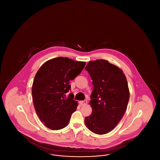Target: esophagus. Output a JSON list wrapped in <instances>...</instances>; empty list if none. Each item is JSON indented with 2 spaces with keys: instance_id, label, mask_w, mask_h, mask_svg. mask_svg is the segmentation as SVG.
<instances>
[{
  "instance_id": "1",
  "label": "esophagus",
  "mask_w": 160,
  "mask_h": 160,
  "mask_svg": "<svg viewBox=\"0 0 160 160\" xmlns=\"http://www.w3.org/2000/svg\"><path fill=\"white\" fill-rule=\"evenodd\" d=\"M87 101L86 100H84V101H80V102H79V103L80 104V105H82V106H84V105H86V104H87Z\"/></svg>"
}]
</instances>
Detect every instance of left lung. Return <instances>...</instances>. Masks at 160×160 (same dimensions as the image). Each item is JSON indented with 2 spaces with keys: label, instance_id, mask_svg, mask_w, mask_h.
Masks as SVG:
<instances>
[{
  "label": "left lung",
  "instance_id": "left-lung-1",
  "mask_svg": "<svg viewBox=\"0 0 160 160\" xmlns=\"http://www.w3.org/2000/svg\"><path fill=\"white\" fill-rule=\"evenodd\" d=\"M85 69L91 77L93 89L89 102L92 112L84 122L93 133L105 134L114 129L127 110V80L122 69L106 60L90 61Z\"/></svg>",
  "mask_w": 160,
  "mask_h": 160
}]
</instances>
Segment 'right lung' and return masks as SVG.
<instances>
[{"label":"right lung","instance_id":"right-lung-1","mask_svg":"<svg viewBox=\"0 0 160 160\" xmlns=\"http://www.w3.org/2000/svg\"><path fill=\"white\" fill-rule=\"evenodd\" d=\"M85 64L59 57L47 61L37 72L32 89L33 104L40 121L49 129L65 128L76 110L73 94L67 93L71 89L69 81L80 74Z\"/></svg>","mask_w":160,"mask_h":160}]
</instances>
